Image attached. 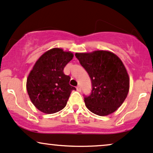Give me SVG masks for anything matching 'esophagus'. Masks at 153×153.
I'll return each instance as SVG.
<instances>
[{
  "instance_id": "obj_1",
  "label": "esophagus",
  "mask_w": 153,
  "mask_h": 153,
  "mask_svg": "<svg viewBox=\"0 0 153 153\" xmlns=\"http://www.w3.org/2000/svg\"><path fill=\"white\" fill-rule=\"evenodd\" d=\"M76 88L78 91H81V87H80V85H78V86L76 87Z\"/></svg>"
}]
</instances>
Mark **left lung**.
Wrapping results in <instances>:
<instances>
[{
	"instance_id": "left-lung-1",
	"label": "left lung",
	"mask_w": 153,
	"mask_h": 153,
	"mask_svg": "<svg viewBox=\"0 0 153 153\" xmlns=\"http://www.w3.org/2000/svg\"><path fill=\"white\" fill-rule=\"evenodd\" d=\"M75 56L91 80V94L84 96L87 108L100 116L117 110L129 90V77L121 60L107 51L76 53Z\"/></svg>"
}]
</instances>
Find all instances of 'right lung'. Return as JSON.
Returning <instances> with one entry per match:
<instances>
[{"label":"right lung","instance_id":"1","mask_svg":"<svg viewBox=\"0 0 153 153\" xmlns=\"http://www.w3.org/2000/svg\"><path fill=\"white\" fill-rule=\"evenodd\" d=\"M73 58V53L54 48L38 59L27 80V90L37 109L47 114L57 112L66 106L72 91L70 77L63 70Z\"/></svg>","mask_w":153,"mask_h":153}]
</instances>
